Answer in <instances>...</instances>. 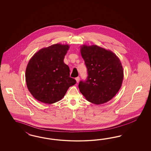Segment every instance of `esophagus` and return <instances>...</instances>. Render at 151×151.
I'll use <instances>...</instances> for the list:
<instances>
[{"instance_id":"obj_1","label":"esophagus","mask_w":151,"mask_h":151,"mask_svg":"<svg viewBox=\"0 0 151 151\" xmlns=\"http://www.w3.org/2000/svg\"><path fill=\"white\" fill-rule=\"evenodd\" d=\"M75 80H76L77 83H78V82H79V81H80V77H77V78H75Z\"/></svg>"}]
</instances>
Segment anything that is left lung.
Listing matches in <instances>:
<instances>
[{
  "label": "left lung",
  "instance_id": "8db88e82",
  "mask_svg": "<svg viewBox=\"0 0 151 151\" xmlns=\"http://www.w3.org/2000/svg\"><path fill=\"white\" fill-rule=\"evenodd\" d=\"M80 50L88 76L86 80L79 82L80 91L96 105L109 101L119 91L124 78L119 58L111 51L97 45H83Z\"/></svg>",
  "mask_w": 151,
  "mask_h": 151
}]
</instances>
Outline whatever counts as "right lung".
Masks as SVG:
<instances>
[{
  "mask_svg": "<svg viewBox=\"0 0 151 151\" xmlns=\"http://www.w3.org/2000/svg\"><path fill=\"white\" fill-rule=\"evenodd\" d=\"M68 45L54 44L33 55L27 64L25 79L29 91L41 102L51 104L61 100L76 81L70 77L64 58Z\"/></svg>",
  "mask_w": 151,
  "mask_h": 151,
  "instance_id": "add662e5",
  "label": "right lung"
}]
</instances>
